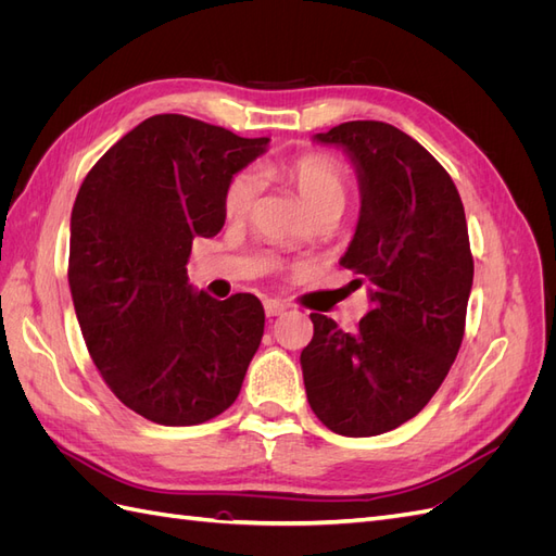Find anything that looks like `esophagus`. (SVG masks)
<instances>
[{
  "instance_id": "34e87169",
  "label": "esophagus",
  "mask_w": 556,
  "mask_h": 556,
  "mask_svg": "<svg viewBox=\"0 0 556 556\" xmlns=\"http://www.w3.org/2000/svg\"><path fill=\"white\" fill-rule=\"evenodd\" d=\"M264 311H266L268 317H278V315H282L285 311H288V306H285L282 301H278V299H266L264 301Z\"/></svg>"
}]
</instances>
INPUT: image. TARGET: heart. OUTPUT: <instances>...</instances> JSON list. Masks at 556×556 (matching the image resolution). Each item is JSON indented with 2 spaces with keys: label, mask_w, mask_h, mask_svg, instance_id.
Masks as SVG:
<instances>
[{
  "label": "heart",
  "mask_w": 556,
  "mask_h": 556,
  "mask_svg": "<svg viewBox=\"0 0 556 556\" xmlns=\"http://www.w3.org/2000/svg\"><path fill=\"white\" fill-rule=\"evenodd\" d=\"M266 174L288 180L296 190L301 204L311 215L325 211H343L348 199V178L343 169L327 155L306 153L282 162L266 164ZM260 197V178L239 172L229 178L223 192V213L229 223H245Z\"/></svg>",
  "instance_id": "1"
}]
</instances>
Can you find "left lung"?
I'll return each instance as SVG.
<instances>
[{"instance_id":"8db88e82","label":"left lung","mask_w":556,"mask_h":556,"mask_svg":"<svg viewBox=\"0 0 556 556\" xmlns=\"http://www.w3.org/2000/svg\"><path fill=\"white\" fill-rule=\"evenodd\" d=\"M341 146L359 178V223L341 264L368 282L371 311L357 331L311 313L301 352L306 396L327 429L378 435L408 422L457 357L473 255L462 197L450 174L406 131L352 121L315 134Z\"/></svg>"}]
</instances>
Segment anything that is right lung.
Returning a JSON list of instances; mask_svg holds the SVG:
<instances>
[{
  "label": "right lung",
  "instance_id": "obj_1",
  "mask_svg": "<svg viewBox=\"0 0 556 556\" xmlns=\"http://www.w3.org/2000/svg\"><path fill=\"white\" fill-rule=\"evenodd\" d=\"M268 139L162 113L109 148L72 211L70 288L94 366L127 408L192 427L237 401L264 333L255 294L188 282L197 237L225 225L223 192Z\"/></svg>",
  "mask_w": 556,
  "mask_h": 556
}]
</instances>
